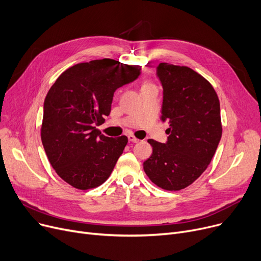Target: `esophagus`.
Here are the masks:
<instances>
[{
  "label": "esophagus",
  "instance_id": "34e87169",
  "mask_svg": "<svg viewBox=\"0 0 261 261\" xmlns=\"http://www.w3.org/2000/svg\"><path fill=\"white\" fill-rule=\"evenodd\" d=\"M128 141L129 142H131V143H139L140 142V140L139 139H136L134 135H132V134H130V135H128Z\"/></svg>",
  "mask_w": 261,
  "mask_h": 261
}]
</instances>
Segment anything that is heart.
<instances>
[{
	"label": "heart",
	"instance_id": "1",
	"mask_svg": "<svg viewBox=\"0 0 261 261\" xmlns=\"http://www.w3.org/2000/svg\"><path fill=\"white\" fill-rule=\"evenodd\" d=\"M151 85H149V84H146V85H144V87H150Z\"/></svg>",
	"mask_w": 261,
	"mask_h": 261
}]
</instances>
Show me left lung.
Here are the masks:
<instances>
[{
    "label": "left lung",
    "instance_id": "8db88e82",
    "mask_svg": "<svg viewBox=\"0 0 261 261\" xmlns=\"http://www.w3.org/2000/svg\"><path fill=\"white\" fill-rule=\"evenodd\" d=\"M156 75L163 87L161 119L169 123L166 143L148 140L152 154L144 170L155 185L181 190L207 168L222 126L220 101L210 82L187 66L160 63Z\"/></svg>",
    "mask_w": 261,
    "mask_h": 261
}]
</instances>
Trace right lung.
Masks as SVG:
<instances>
[{
  "label": "right lung",
  "mask_w": 261,
  "mask_h": 261,
  "mask_svg": "<svg viewBox=\"0 0 261 261\" xmlns=\"http://www.w3.org/2000/svg\"><path fill=\"white\" fill-rule=\"evenodd\" d=\"M141 68L114 59L78 63L49 89L41 140L55 171L73 187H97L111 174L128 138H108L96 126L111 112L114 92L138 79Z\"/></svg>",
  "instance_id": "obj_1"
}]
</instances>
